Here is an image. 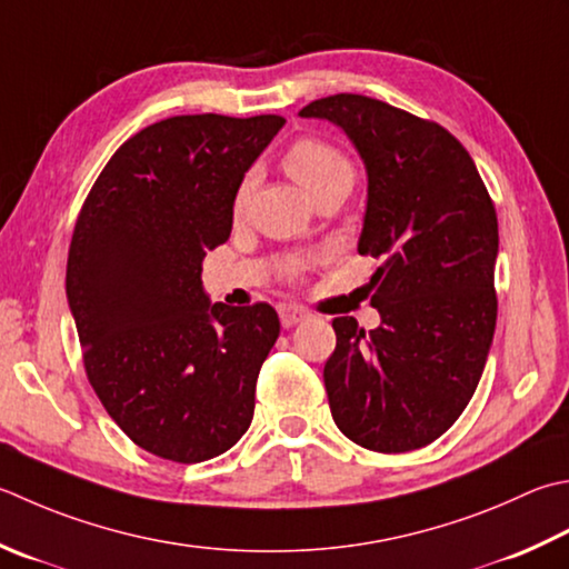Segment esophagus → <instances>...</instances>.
Listing matches in <instances>:
<instances>
[{
  "mask_svg": "<svg viewBox=\"0 0 569 569\" xmlns=\"http://www.w3.org/2000/svg\"><path fill=\"white\" fill-rule=\"evenodd\" d=\"M278 318H281V326L283 328H293V326H298V322L308 320L310 313H308L306 308H300V306L283 303V306H278Z\"/></svg>",
  "mask_w": 569,
  "mask_h": 569,
  "instance_id": "esophagus-1",
  "label": "esophagus"
}]
</instances>
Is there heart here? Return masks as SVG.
<instances>
[{
	"label": "heart",
	"instance_id": "heart-1",
	"mask_svg": "<svg viewBox=\"0 0 569 569\" xmlns=\"http://www.w3.org/2000/svg\"><path fill=\"white\" fill-rule=\"evenodd\" d=\"M283 167L286 172L291 174V180L300 189H306L308 197H313L318 189L332 182L352 180V162L345 158L338 148H332L330 142L313 138L293 142L283 154ZM249 192L251 182H241L237 197H233V209H237V214L243 209V204H247Z\"/></svg>",
	"mask_w": 569,
	"mask_h": 569
}]
</instances>
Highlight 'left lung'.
<instances>
[{
	"label": "left lung",
	"mask_w": 569,
	"mask_h": 569,
	"mask_svg": "<svg viewBox=\"0 0 569 569\" xmlns=\"http://www.w3.org/2000/svg\"><path fill=\"white\" fill-rule=\"evenodd\" d=\"M298 116L332 122L358 150V251L385 261L370 278L380 326L332 320L338 345L322 370L332 419L370 451L421 449L461 417L491 350L493 202L471 154L437 122L358 93L313 100Z\"/></svg>",
	"instance_id": "1"
}]
</instances>
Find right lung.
Listing matches in <instances>:
<instances>
[{"label":"right lung","mask_w":569,"mask_h":569,"mask_svg":"<svg viewBox=\"0 0 569 569\" xmlns=\"http://www.w3.org/2000/svg\"><path fill=\"white\" fill-rule=\"evenodd\" d=\"M281 116H174L122 142L76 221L66 296L110 419L162 459L229 451L281 332L269 303H211L202 259L231 233L243 174Z\"/></svg>","instance_id":"obj_1"}]
</instances>
